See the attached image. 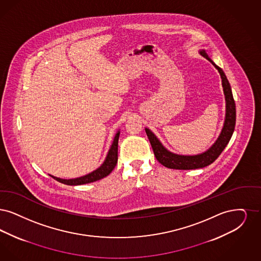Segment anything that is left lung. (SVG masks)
<instances>
[{"label":"left lung","mask_w":261,"mask_h":261,"mask_svg":"<svg viewBox=\"0 0 261 261\" xmlns=\"http://www.w3.org/2000/svg\"><path fill=\"white\" fill-rule=\"evenodd\" d=\"M199 54L206 58L217 69L219 72L223 92L225 96V120L222 126V129L217 137L216 142L205 150L203 153L197 154V155H179L173 152H170L165 147L159 138L154 135L152 130H150L148 127H145V132L148 136V139L151 143V146L153 148L154 154L156 159L161 163L163 166L169 169L173 170H196V169H202L212 163H214L218 156L221 154V152L226 147L228 142L231 139V136L235 129L236 124V106L235 101L233 98L231 86L227 80L226 75L224 74L223 70L218 67L216 63L213 61V59L208 57L206 51L204 49H200Z\"/></svg>","instance_id":"obj_1"}]
</instances>
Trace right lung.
Returning a JSON list of instances; mask_svg holds the SVG:
<instances>
[{"label": "right lung", "mask_w": 261, "mask_h": 261, "mask_svg": "<svg viewBox=\"0 0 261 261\" xmlns=\"http://www.w3.org/2000/svg\"><path fill=\"white\" fill-rule=\"evenodd\" d=\"M119 136H120V130L117 132V134L115 135L114 137L112 145L108 151V154L106 156V158L104 160L103 164L101 166L93 171H91L90 173L80 176L77 178H71V179H63V178H59L57 176H54L51 174H49V176H51L53 178H55L58 182H61L63 184L66 185H82V184H87V183H91V182L97 181L99 179H101L103 177H106L107 175H109L111 173V171L114 170V168L116 167V164L118 162V141H119Z\"/></svg>", "instance_id": "right-lung-1"}]
</instances>
